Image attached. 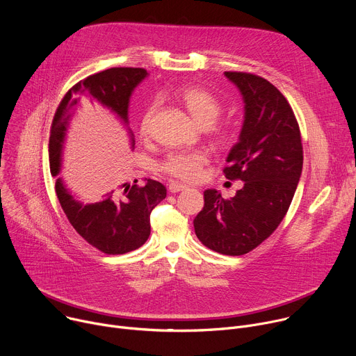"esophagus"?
I'll return each instance as SVG.
<instances>
[{"instance_id": "esophagus-1", "label": "esophagus", "mask_w": 356, "mask_h": 356, "mask_svg": "<svg viewBox=\"0 0 356 356\" xmlns=\"http://www.w3.org/2000/svg\"><path fill=\"white\" fill-rule=\"evenodd\" d=\"M186 188H187L186 184H181V183H177V181H173V183L169 184V191L170 193H179V191H183Z\"/></svg>"}]
</instances>
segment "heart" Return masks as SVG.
<instances>
[{"mask_svg": "<svg viewBox=\"0 0 356 356\" xmlns=\"http://www.w3.org/2000/svg\"><path fill=\"white\" fill-rule=\"evenodd\" d=\"M179 98L201 128L211 127L218 120L222 111L221 101L204 87L184 86L179 90ZM155 110L156 107L152 104L142 117L140 134L143 136H147L150 132V122L154 118ZM211 132L216 142L220 145H228L235 138V127L231 122L215 124L211 127ZM206 162L207 156L202 152H177V154L168 156V159L162 163V170L175 179L183 181H195L202 176V169H204Z\"/></svg>", "mask_w": 356, "mask_h": 356, "instance_id": "1", "label": "heart"}]
</instances>
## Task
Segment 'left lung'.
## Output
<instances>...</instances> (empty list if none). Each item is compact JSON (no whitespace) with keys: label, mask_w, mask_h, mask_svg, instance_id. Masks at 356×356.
I'll list each match as a JSON object with an SVG mask.
<instances>
[{"label":"left lung","mask_w":356,"mask_h":356,"mask_svg":"<svg viewBox=\"0 0 356 356\" xmlns=\"http://www.w3.org/2000/svg\"><path fill=\"white\" fill-rule=\"evenodd\" d=\"M224 74L245 103L239 140L224 175L242 180L243 187L228 200L216 188L206 190L204 207L193 222L202 245L239 257L269 238L284 218L302 169V145L296 115L272 83L252 73Z\"/></svg>","instance_id":"8db88e82"}]
</instances>
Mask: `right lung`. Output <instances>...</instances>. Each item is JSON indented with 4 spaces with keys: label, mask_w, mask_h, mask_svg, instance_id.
<instances>
[{
    "label": "right lung",
    "mask_w": 356,
    "mask_h": 356,
    "mask_svg": "<svg viewBox=\"0 0 356 356\" xmlns=\"http://www.w3.org/2000/svg\"><path fill=\"white\" fill-rule=\"evenodd\" d=\"M146 76L147 72L140 67H113L86 77L66 92L50 127L49 165L56 179L60 206L77 234L107 255H122L147 241L150 213L166 197V187L152 179L145 186L118 184L101 201L84 204L70 194L59 176L63 142L72 111L80 101L92 103L95 99L128 124L129 97ZM129 134L134 147V134Z\"/></svg>",
    "instance_id": "1"
}]
</instances>
